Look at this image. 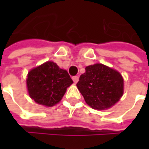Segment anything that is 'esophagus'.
Returning <instances> with one entry per match:
<instances>
[{"mask_svg":"<svg viewBox=\"0 0 149 149\" xmlns=\"http://www.w3.org/2000/svg\"><path fill=\"white\" fill-rule=\"evenodd\" d=\"M72 81H73V82H74L75 84H77L78 82V81H79V77H77V76L73 77H72Z\"/></svg>","mask_w":149,"mask_h":149,"instance_id":"34e87169","label":"esophagus"}]
</instances>
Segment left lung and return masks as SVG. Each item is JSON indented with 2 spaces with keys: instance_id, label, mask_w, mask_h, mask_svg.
<instances>
[{
  "instance_id": "1",
  "label": "left lung",
  "mask_w": 149,
  "mask_h": 149,
  "mask_svg": "<svg viewBox=\"0 0 149 149\" xmlns=\"http://www.w3.org/2000/svg\"><path fill=\"white\" fill-rule=\"evenodd\" d=\"M77 86L87 104L97 110L113 106L124 93L121 74L102 64L87 66Z\"/></svg>"
}]
</instances>
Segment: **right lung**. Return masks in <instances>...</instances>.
Returning a JSON list of instances; mask_svg holds the SVG:
<instances>
[{"instance_id":"right-lung-1","label":"right lung","mask_w":149,"mask_h":149,"mask_svg":"<svg viewBox=\"0 0 149 149\" xmlns=\"http://www.w3.org/2000/svg\"><path fill=\"white\" fill-rule=\"evenodd\" d=\"M72 83L68 72L52 61L33 68L26 80L29 97L36 103L46 107L59 103Z\"/></svg>"}]
</instances>
